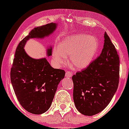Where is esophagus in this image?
I'll return each instance as SVG.
<instances>
[{
	"mask_svg": "<svg viewBox=\"0 0 129 129\" xmlns=\"http://www.w3.org/2000/svg\"><path fill=\"white\" fill-rule=\"evenodd\" d=\"M72 76H73V74H72V72L70 71L66 72V74H65V76L67 77H72Z\"/></svg>",
	"mask_w": 129,
	"mask_h": 129,
	"instance_id": "obj_1",
	"label": "esophagus"
}]
</instances>
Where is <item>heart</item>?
<instances>
[{"mask_svg":"<svg viewBox=\"0 0 129 129\" xmlns=\"http://www.w3.org/2000/svg\"><path fill=\"white\" fill-rule=\"evenodd\" d=\"M99 48L97 39L86 34H76L66 37L60 45L54 46L53 60L58 68L64 66L67 56L76 69L82 70L89 66L94 59Z\"/></svg>","mask_w":129,"mask_h":129,"instance_id":"heart-1","label":"heart"}]
</instances>
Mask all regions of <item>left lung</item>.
Returning a JSON list of instances; mask_svg holds the SVG:
<instances>
[{
	"mask_svg": "<svg viewBox=\"0 0 129 129\" xmlns=\"http://www.w3.org/2000/svg\"><path fill=\"white\" fill-rule=\"evenodd\" d=\"M100 55L89 66L72 76L73 100L81 113L93 116L104 110L117 91L119 57L106 32Z\"/></svg>",
	"mask_w": 129,
	"mask_h": 129,
	"instance_id": "1",
	"label": "left lung"
}]
</instances>
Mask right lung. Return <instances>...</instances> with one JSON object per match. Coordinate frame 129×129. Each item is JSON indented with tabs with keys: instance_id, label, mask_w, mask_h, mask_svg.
Masks as SVG:
<instances>
[{
	"instance_id": "1",
	"label": "right lung",
	"mask_w": 129,
	"mask_h": 129,
	"mask_svg": "<svg viewBox=\"0 0 129 129\" xmlns=\"http://www.w3.org/2000/svg\"><path fill=\"white\" fill-rule=\"evenodd\" d=\"M55 23L35 27L17 46L10 71L14 91L21 106L32 114H40L50 108L57 86L64 78V70L53 68L46 58L33 59L24 50L29 39L43 38L53 32ZM52 47L47 56L52 55Z\"/></svg>"
}]
</instances>
